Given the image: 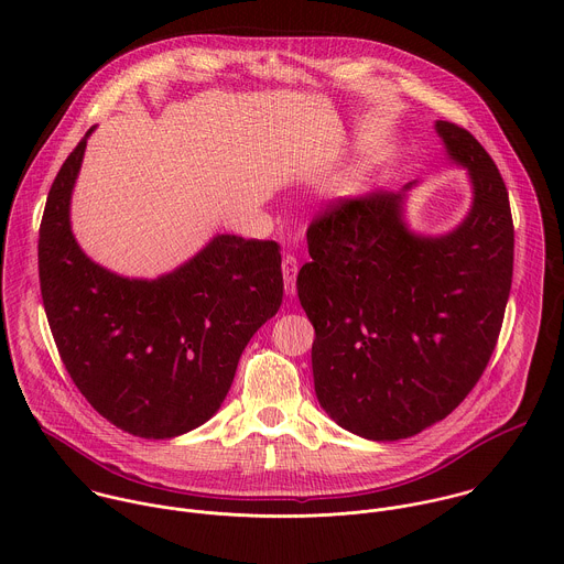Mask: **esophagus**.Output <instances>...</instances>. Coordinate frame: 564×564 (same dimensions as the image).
Instances as JSON below:
<instances>
[{"instance_id": "obj_1", "label": "esophagus", "mask_w": 564, "mask_h": 564, "mask_svg": "<svg viewBox=\"0 0 564 564\" xmlns=\"http://www.w3.org/2000/svg\"><path fill=\"white\" fill-rule=\"evenodd\" d=\"M281 272H283V283H285V294H294L296 292V272H299V261L294 257H283L281 263Z\"/></svg>"}]
</instances>
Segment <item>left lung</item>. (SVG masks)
I'll return each instance as SVG.
<instances>
[{"mask_svg": "<svg viewBox=\"0 0 564 564\" xmlns=\"http://www.w3.org/2000/svg\"><path fill=\"white\" fill-rule=\"evenodd\" d=\"M473 203L448 234L422 236L399 194L341 198L307 227L312 261L296 276L314 326V392L341 429L406 440L451 415L485 372L513 276L505 181L466 129L437 120Z\"/></svg>", "mask_w": 564, "mask_h": 564, "instance_id": "1", "label": "left lung"}]
</instances>
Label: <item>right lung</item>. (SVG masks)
<instances>
[{
    "label": "right lung",
    "instance_id": "add662e5",
    "mask_svg": "<svg viewBox=\"0 0 564 564\" xmlns=\"http://www.w3.org/2000/svg\"><path fill=\"white\" fill-rule=\"evenodd\" d=\"M91 127L57 172L40 225V288L59 357L113 426L170 440L223 404L254 333L283 299L274 240L218 234L158 279L94 263L70 231V194Z\"/></svg>",
    "mask_w": 564,
    "mask_h": 564
}]
</instances>
